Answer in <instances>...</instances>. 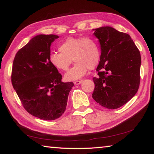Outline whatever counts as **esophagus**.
I'll list each match as a JSON object with an SVG mask.
<instances>
[{"label":"esophagus","mask_w":154,"mask_h":154,"mask_svg":"<svg viewBox=\"0 0 154 154\" xmlns=\"http://www.w3.org/2000/svg\"><path fill=\"white\" fill-rule=\"evenodd\" d=\"M82 82H83L82 80H81V81H76V82H74V84H75V85H79V84H81V83H82Z\"/></svg>","instance_id":"obj_1"}]
</instances>
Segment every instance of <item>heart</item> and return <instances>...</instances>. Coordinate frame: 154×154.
<instances>
[{
    "mask_svg": "<svg viewBox=\"0 0 154 154\" xmlns=\"http://www.w3.org/2000/svg\"><path fill=\"white\" fill-rule=\"evenodd\" d=\"M59 52H52L49 56L51 64L58 70L66 71L72 60L75 64L64 75L67 81L79 79L98 66L100 60V48L91 37H69L58 47Z\"/></svg>",
    "mask_w": 154,
    "mask_h": 154,
    "instance_id": "b5f03b06",
    "label": "heart"
}]
</instances>
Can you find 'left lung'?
<instances>
[{"label": "left lung", "instance_id": "1", "mask_svg": "<svg viewBox=\"0 0 154 154\" xmlns=\"http://www.w3.org/2000/svg\"><path fill=\"white\" fill-rule=\"evenodd\" d=\"M100 43V60L94 77L92 98L104 107H121L136 94L140 84L141 58L129 35L111 26L93 29Z\"/></svg>", "mask_w": 154, "mask_h": 154}]
</instances>
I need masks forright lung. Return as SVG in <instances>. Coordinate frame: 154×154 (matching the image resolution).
<instances>
[{"label":"right lung","instance_id":"right-lung-1","mask_svg":"<svg viewBox=\"0 0 154 154\" xmlns=\"http://www.w3.org/2000/svg\"><path fill=\"white\" fill-rule=\"evenodd\" d=\"M59 36L38 35L17 52L11 82L24 109L44 120H54L66 110L74 83L62 82V75L49 61L51 43Z\"/></svg>","mask_w":154,"mask_h":154}]
</instances>
